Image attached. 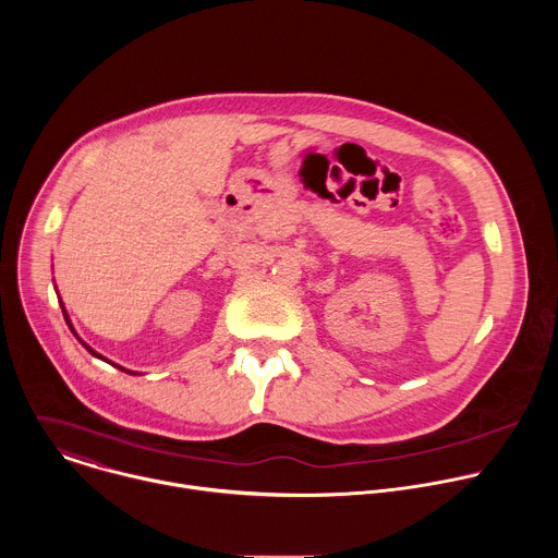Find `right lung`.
I'll return each mask as SVG.
<instances>
[{
	"label": "right lung",
	"mask_w": 558,
	"mask_h": 558,
	"mask_svg": "<svg viewBox=\"0 0 558 558\" xmlns=\"http://www.w3.org/2000/svg\"><path fill=\"white\" fill-rule=\"evenodd\" d=\"M63 315H65V311H63ZM65 320H68V315H65ZM70 329H72V327H70ZM84 347H86V349H88V351H90L95 357H101V355H99L97 351H93L88 344H84ZM101 360H104V357H101ZM114 366H117V364H114ZM117 368H121V366H117ZM121 371H125V368H121ZM125 373H132V371H125ZM132 375H136V373H132Z\"/></svg>",
	"instance_id": "obj_1"
}]
</instances>
